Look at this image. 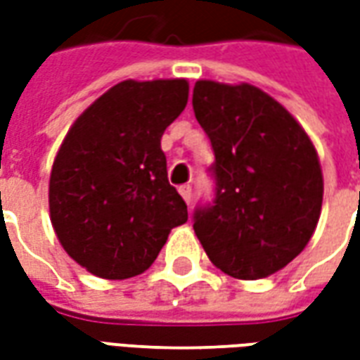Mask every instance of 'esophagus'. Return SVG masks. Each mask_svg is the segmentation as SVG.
I'll return each mask as SVG.
<instances>
[{
	"label": "esophagus",
	"instance_id": "1",
	"mask_svg": "<svg viewBox=\"0 0 360 360\" xmlns=\"http://www.w3.org/2000/svg\"><path fill=\"white\" fill-rule=\"evenodd\" d=\"M179 195L183 196L185 202L191 204V196H193V188H191V185H183V187H179Z\"/></svg>",
	"mask_w": 360,
	"mask_h": 360
}]
</instances>
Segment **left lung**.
Masks as SVG:
<instances>
[{
    "mask_svg": "<svg viewBox=\"0 0 360 360\" xmlns=\"http://www.w3.org/2000/svg\"><path fill=\"white\" fill-rule=\"evenodd\" d=\"M193 108L216 156V198L196 208V237L227 276L268 278L316 229L324 196L316 148L278 100L247 82L196 81Z\"/></svg>",
    "mask_w": 360,
    "mask_h": 360,
    "instance_id": "obj_1",
    "label": "left lung"
}]
</instances>
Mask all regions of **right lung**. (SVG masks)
Listing matches in <instances>:
<instances>
[{
    "mask_svg": "<svg viewBox=\"0 0 360 360\" xmlns=\"http://www.w3.org/2000/svg\"><path fill=\"white\" fill-rule=\"evenodd\" d=\"M185 79L123 81L77 117L53 160L50 219L77 264L103 279L146 271L187 204L167 181L162 134L185 110Z\"/></svg>",
    "mask_w": 360,
    "mask_h": 360,
    "instance_id": "right-lung-1",
    "label": "right lung"
}]
</instances>
